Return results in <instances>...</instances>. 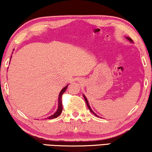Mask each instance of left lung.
Returning a JSON list of instances; mask_svg holds the SVG:
<instances>
[{
    "instance_id": "left-lung-1",
    "label": "left lung",
    "mask_w": 152,
    "mask_h": 152,
    "mask_svg": "<svg viewBox=\"0 0 152 152\" xmlns=\"http://www.w3.org/2000/svg\"><path fill=\"white\" fill-rule=\"evenodd\" d=\"M127 39H129V41H132V39H131L130 38H127ZM83 97H84V99H85V101H86V104H87V106H88V109L90 110V111H91L92 113H93V114H94V115H96V116H97V115H96V114L95 113H94L93 111L92 110V109L91 108V107H90V105H89V103H88V100H87L86 97V96H85L84 95H83Z\"/></svg>"
}]
</instances>
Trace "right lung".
<instances>
[{
	"label": "right lung",
	"instance_id": "1",
	"mask_svg": "<svg viewBox=\"0 0 152 152\" xmlns=\"http://www.w3.org/2000/svg\"><path fill=\"white\" fill-rule=\"evenodd\" d=\"M68 86L69 85H67L61 91L60 94H59V98H58V110H57L56 113L54 114H53V115L50 116L49 117H48V118H49V119H52V118L58 117V116L60 115L61 112H62V102H61V96H62V94L64 93L66 90Z\"/></svg>",
	"mask_w": 152,
	"mask_h": 152
}]
</instances>
